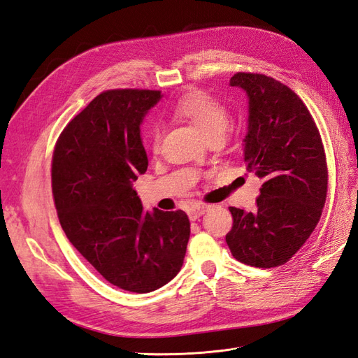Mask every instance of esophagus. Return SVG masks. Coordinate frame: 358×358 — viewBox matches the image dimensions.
<instances>
[{
	"mask_svg": "<svg viewBox=\"0 0 358 358\" xmlns=\"http://www.w3.org/2000/svg\"><path fill=\"white\" fill-rule=\"evenodd\" d=\"M209 206L208 204H199V206H194V208L188 209V216L191 221H196L199 220L201 215H204V212H208Z\"/></svg>",
	"mask_w": 358,
	"mask_h": 358,
	"instance_id": "esophagus-1",
	"label": "esophagus"
}]
</instances>
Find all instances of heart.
<instances>
[{
  "label": "heart",
  "instance_id": "b5f03b06",
  "mask_svg": "<svg viewBox=\"0 0 358 358\" xmlns=\"http://www.w3.org/2000/svg\"><path fill=\"white\" fill-rule=\"evenodd\" d=\"M171 115L191 124L206 142L222 138L230 124V115L225 106L203 91H191L171 107ZM150 146L157 154L161 146L159 128H152Z\"/></svg>",
  "mask_w": 358,
  "mask_h": 358
}]
</instances>
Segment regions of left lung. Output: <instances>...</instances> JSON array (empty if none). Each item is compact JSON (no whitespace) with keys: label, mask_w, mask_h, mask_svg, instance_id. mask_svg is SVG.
<instances>
[{"label":"left lung","mask_w":358,"mask_h":358,"mask_svg":"<svg viewBox=\"0 0 358 358\" xmlns=\"http://www.w3.org/2000/svg\"><path fill=\"white\" fill-rule=\"evenodd\" d=\"M230 85L248 95L243 155L263 185L252 212L230 208L225 242L237 262L276 267L299 251L321 218L329 180L322 140L287 85L257 73H236Z\"/></svg>","instance_id":"1"}]
</instances>
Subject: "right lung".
Wrapping results in <instances>:
<instances>
[{
    "mask_svg": "<svg viewBox=\"0 0 358 358\" xmlns=\"http://www.w3.org/2000/svg\"><path fill=\"white\" fill-rule=\"evenodd\" d=\"M159 100V91L101 92L64 128L52 158L70 243L112 285L140 294L179 273L191 233L185 212H145L133 188L148 169L140 124Z\"/></svg>",
    "mask_w": 358,
    "mask_h": 358,
    "instance_id": "obj_1",
    "label": "right lung"
}]
</instances>
